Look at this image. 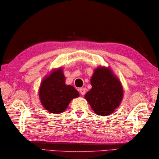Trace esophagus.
I'll list each match as a JSON object with an SVG mask.
<instances>
[{
    "instance_id": "1",
    "label": "esophagus",
    "mask_w": 159,
    "mask_h": 159,
    "mask_svg": "<svg viewBox=\"0 0 159 159\" xmlns=\"http://www.w3.org/2000/svg\"><path fill=\"white\" fill-rule=\"evenodd\" d=\"M79 92H80V94H81V95H83V96L85 95V93H86V89L84 88V87H81V88L79 89Z\"/></svg>"
}]
</instances>
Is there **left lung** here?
I'll use <instances>...</instances> for the list:
<instances>
[{"mask_svg": "<svg viewBox=\"0 0 159 159\" xmlns=\"http://www.w3.org/2000/svg\"><path fill=\"white\" fill-rule=\"evenodd\" d=\"M92 87L85 98L98 116L112 114L122 100L124 90L118 78L109 67H98L91 79Z\"/></svg>", "mask_w": 159, "mask_h": 159, "instance_id": "8db88e82", "label": "left lung"}]
</instances>
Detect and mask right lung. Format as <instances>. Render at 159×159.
<instances>
[{
  "label": "right lung",
  "instance_id": "1",
  "mask_svg": "<svg viewBox=\"0 0 159 159\" xmlns=\"http://www.w3.org/2000/svg\"><path fill=\"white\" fill-rule=\"evenodd\" d=\"M79 96L73 86L67 85L61 67L53 70L46 76L39 88L40 102L44 109L52 113H61L69 103Z\"/></svg>",
  "mask_w": 159,
  "mask_h": 159
}]
</instances>
